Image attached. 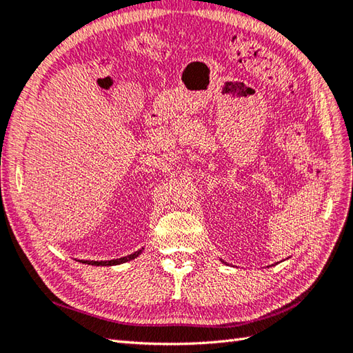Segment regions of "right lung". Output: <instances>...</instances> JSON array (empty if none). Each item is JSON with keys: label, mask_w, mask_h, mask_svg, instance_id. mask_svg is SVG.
Listing matches in <instances>:
<instances>
[{"label": "right lung", "mask_w": 353, "mask_h": 353, "mask_svg": "<svg viewBox=\"0 0 353 353\" xmlns=\"http://www.w3.org/2000/svg\"><path fill=\"white\" fill-rule=\"evenodd\" d=\"M140 254H142V249L137 250V252H134V254L128 255V256L117 258V260H110V261H89V260H85V261H81V263H84V264H90V265H116V264H122V263H127V261L134 260V258H136V256H139Z\"/></svg>", "instance_id": "add662e5"}]
</instances>
